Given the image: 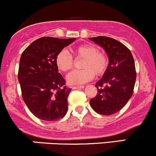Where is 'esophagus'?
I'll use <instances>...</instances> for the list:
<instances>
[{
  "mask_svg": "<svg viewBox=\"0 0 156 156\" xmlns=\"http://www.w3.org/2000/svg\"><path fill=\"white\" fill-rule=\"evenodd\" d=\"M84 87V85H79V86H73L72 88L73 89H80V88H83Z\"/></svg>",
  "mask_w": 156,
  "mask_h": 156,
  "instance_id": "1",
  "label": "esophagus"
}]
</instances>
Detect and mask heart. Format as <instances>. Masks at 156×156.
Masks as SVG:
<instances>
[{
  "label": "heart",
  "mask_w": 156,
  "mask_h": 156,
  "mask_svg": "<svg viewBox=\"0 0 156 156\" xmlns=\"http://www.w3.org/2000/svg\"><path fill=\"white\" fill-rule=\"evenodd\" d=\"M73 52L77 58H83L81 62L83 69L74 70L68 75L67 80L70 84H84L93 79L94 73L101 76L106 71L109 62L108 56L98 51L93 45L80 44L74 48ZM55 63L59 71L66 72L73 68V59L68 51L62 50L56 54Z\"/></svg>",
  "instance_id": "obj_1"
}]
</instances>
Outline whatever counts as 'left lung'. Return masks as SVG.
<instances>
[{
  "label": "left lung",
  "instance_id": "obj_1",
  "mask_svg": "<svg viewBox=\"0 0 156 156\" xmlns=\"http://www.w3.org/2000/svg\"><path fill=\"white\" fill-rule=\"evenodd\" d=\"M89 39L101 46L109 59L106 71L96 83L98 94L90 100V105L97 113L113 115L132 96L136 80L135 61L129 49L115 38L98 36Z\"/></svg>",
  "mask_w": 156,
  "mask_h": 156
}]
</instances>
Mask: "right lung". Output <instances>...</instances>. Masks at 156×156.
I'll list each match as a JSON object with an SVG mask.
<instances>
[{"label":"right lung","mask_w":156,"mask_h":156,"mask_svg":"<svg viewBox=\"0 0 156 156\" xmlns=\"http://www.w3.org/2000/svg\"><path fill=\"white\" fill-rule=\"evenodd\" d=\"M76 38L62 39L42 37L23 51L18 68V82L24 103L36 118L55 121L68 111V97L71 88L55 63L56 54Z\"/></svg>","instance_id":"right-lung-1"}]
</instances>
